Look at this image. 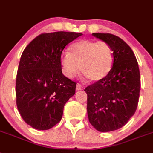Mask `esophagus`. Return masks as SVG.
Listing matches in <instances>:
<instances>
[{
	"label": "esophagus",
	"instance_id": "obj_1",
	"mask_svg": "<svg viewBox=\"0 0 153 153\" xmlns=\"http://www.w3.org/2000/svg\"><path fill=\"white\" fill-rule=\"evenodd\" d=\"M83 88H84L83 85H81V84H77V85H76V90L77 91L82 90Z\"/></svg>",
	"mask_w": 153,
	"mask_h": 153
}]
</instances>
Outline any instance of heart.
<instances>
[{
  "instance_id": "b5f03b06",
  "label": "heart",
  "mask_w": 153,
  "mask_h": 153,
  "mask_svg": "<svg viewBox=\"0 0 153 153\" xmlns=\"http://www.w3.org/2000/svg\"><path fill=\"white\" fill-rule=\"evenodd\" d=\"M114 63V51L105 41L81 39L69 47V53L61 57L62 71L71 79L79 71L92 82L104 79Z\"/></svg>"
}]
</instances>
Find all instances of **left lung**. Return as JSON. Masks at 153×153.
Instances as JSON below:
<instances>
[{
    "label": "left lung",
    "instance_id": "obj_1",
    "mask_svg": "<svg viewBox=\"0 0 153 153\" xmlns=\"http://www.w3.org/2000/svg\"><path fill=\"white\" fill-rule=\"evenodd\" d=\"M92 36L110 45L114 63L104 79L85 88L88 120L99 131L117 130L135 113L141 80L138 61L131 47L120 37L110 33Z\"/></svg>",
    "mask_w": 153,
    "mask_h": 153
}]
</instances>
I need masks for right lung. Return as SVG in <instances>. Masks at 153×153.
Wrapping results in <instances>:
<instances>
[{"instance_id": "add662e5", "label": "right lung", "mask_w": 153, "mask_h": 153, "mask_svg": "<svg viewBox=\"0 0 153 153\" xmlns=\"http://www.w3.org/2000/svg\"><path fill=\"white\" fill-rule=\"evenodd\" d=\"M82 33L55 32L38 36L23 51L16 77V103L25 122L48 130L60 122L76 83L61 71L63 50Z\"/></svg>"}]
</instances>
